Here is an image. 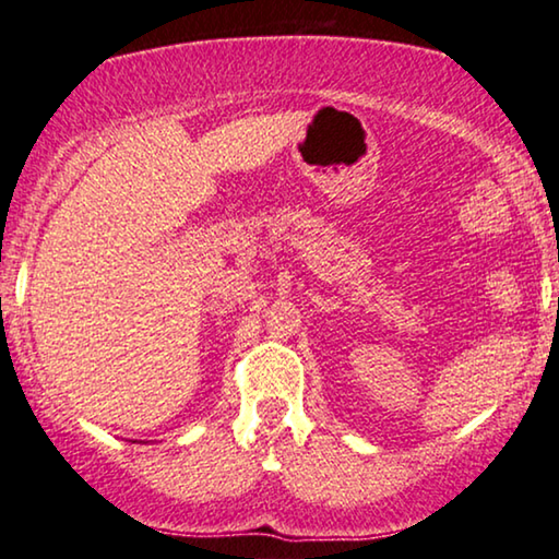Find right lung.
Instances as JSON below:
<instances>
[{
	"label": "right lung",
	"instance_id": "obj_1",
	"mask_svg": "<svg viewBox=\"0 0 559 559\" xmlns=\"http://www.w3.org/2000/svg\"><path fill=\"white\" fill-rule=\"evenodd\" d=\"M133 443H136V440H133Z\"/></svg>",
	"mask_w": 559,
	"mask_h": 559
}]
</instances>
